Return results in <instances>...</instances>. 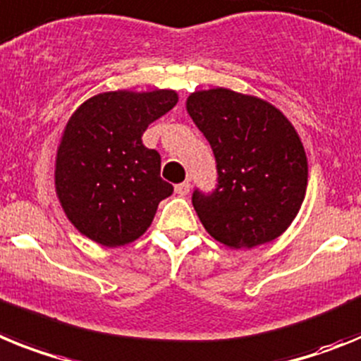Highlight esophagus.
<instances>
[{"instance_id": "34e87169", "label": "esophagus", "mask_w": 361, "mask_h": 361, "mask_svg": "<svg viewBox=\"0 0 361 361\" xmlns=\"http://www.w3.org/2000/svg\"><path fill=\"white\" fill-rule=\"evenodd\" d=\"M174 190H176V194H180V196H187V194L190 192V183H189V181L178 183L176 187H174Z\"/></svg>"}]
</instances>
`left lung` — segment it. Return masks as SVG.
I'll return each instance as SVG.
<instances>
[{
  "label": "left lung",
  "mask_w": 361,
  "mask_h": 361,
  "mask_svg": "<svg viewBox=\"0 0 361 361\" xmlns=\"http://www.w3.org/2000/svg\"><path fill=\"white\" fill-rule=\"evenodd\" d=\"M187 111L216 159V187L192 205L214 240L234 249L280 236L307 189V158L289 120L263 99L227 89L190 94Z\"/></svg>",
  "instance_id": "left-lung-1"
}]
</instances>
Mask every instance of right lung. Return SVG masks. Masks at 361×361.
<instances>
[{"mask_svg":"<svg viewBox=\"0 0 361 361\" xmlns=\"http://www.w3.org/2000/svg\"><path fill=\"white\" fill-rule=\"evenodd\" d=\"M174 90L105 92L67 123L56 159V190L74 227L105 247L145 233L174 187L161 180V156L143 133L176 105Z\"/></svg>","mask_w":361,"mask_h":361,"instance_id":"add662e5","label":"right lung"}]
</instances>
